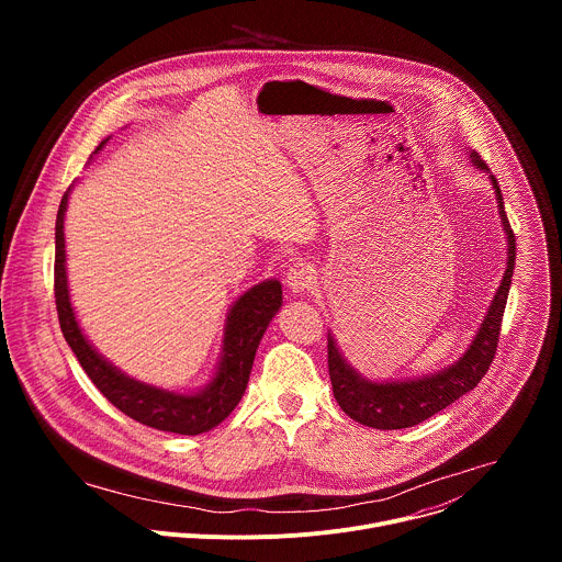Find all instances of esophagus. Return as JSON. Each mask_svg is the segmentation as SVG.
I'll list each match as a JSON object with an SVG mask.
<instances>
[{"instance_id": "esophagus-1", "label": "esophagus", "mask_w": 562, "mask_h": 562, "mask_svg": "<svg viewBox=\"0 0 562 562\" xmlns=\"http://www.w3.org/2000/svg\"><path fill=\"white\" fill-rule=\"evenodd\" d=\"M291 293H306L313 286V269L306 262H293L284 276Z\"/></svg>"}]
</instances>
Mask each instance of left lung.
<instances>
[{"label": "left lung", "mask_w": 562, "mask_h": 562, "mask_svg": "<svg viewBox=\"0 0 562 562\" xmlns=\"http://www.w3.org/2000/svg\"><path fill=\"white\" fill-rule=\"evenodd\" d=\"M471 165L480 171H490L487 165L480 159L475 150H469ZM496 202H498V215L503 222V231L507 235V269L503 273L501 286L487 308V315L475 338L471 340L469 349L462 353L458 362L451 367L423 375L412 380H391V382H373L362 378L342 356V351L336 345V338L329 334V375L334 384V395L338 400L340 409L353 418L360 425L373 427V429H407L414 427L451 403L467 391H471L480 380L485 378L490 371V364L496 356L501 325H503V313L512 286L514 265H516V235L509 226L505 202L501 187L494 176H490Z\"/></svg>", "instance_id": "1"}]
</instances>
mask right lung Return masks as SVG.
I'll use <instances>...</instances> for the list:
<instances>
[{
    "label": "right lung",
    "instance_id": "1",
    "mask_svg": "<svg viewBox=\"0 0 562 562\" xmlns=\"http://www.w3.org/2000/svg\"><path fill=\"white\" fill-rule=\"evenodd\" d=\"M104 144L106 139L95 148V153ZM68 193L70 189L59 202L55 222V304L61 334L79 364L111 405L146 427L182 436H198L217 427L245 395L258 345L273 315L282 306V284L278 280H265L233 302L226 315L220 364L204 389L195 393H178L139 382L100 356L77 325L66 280L64 215Z\"/></svg>",
    "mask_w": 562,
    "mask_h": 562
}]
</instances>
